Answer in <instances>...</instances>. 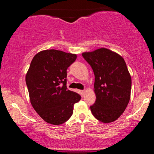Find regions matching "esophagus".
<instances>
[{
  "label": "esophagus",
  "instance_id": "34e87169",
  "mask_svg": "<svg viewBox=\"0 0 154 154\" xmlns=\"http://www.w3.org/2000/svg\"><path fill=\"white\" fill-rule=\"evenodd\" d=\"M85 92V90H83V91H81V94H82V96H83V95H84Z\"/></svg>",
  "mask_w": 154,
  "mask_h": 154
}]
</instances>
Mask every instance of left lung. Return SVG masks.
<instances>
[{
    "label": "left lung",
    "mask_w": 154,
    "mask_h": 154,
    "mask_svg": "<svg viewBox=\"0 0 154 154\" xmlns=\"http://www.w3.org/2000/svg\"><path fill=\"white\" fill-rule=\"evenodd\" d=\"M94 72L96 100L91 110L103 123L115 121L122 114L130 101L132 79L125 60L107 48L82 54Z\"/></svg>",
    "instance_id": "1"
}]
</instances>
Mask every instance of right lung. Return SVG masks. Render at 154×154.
Returning <instances> with one entry per match:
<instances>
[{
  "label": "right lung",
  "instance_id": "obj_1",
  "mask_svg": "<svg viewBox=\"0 0 154 154\" xmlns=\"http://www.w3.org/2000/svg\"><path fill=\"white\" fill-rule=\"evenodd\" d=\"M77 55L45 50L32 60L26 84L32 107L48 123L59 125L71 117L74 105L81 99L78 93L67 89L66 70Z\"/></svg>",
  "mask_w": 154,
  "mask_h": 154
}]
</instances>
